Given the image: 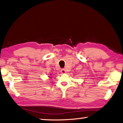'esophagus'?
<instances>
[{"label": "esophagus", "mask_w": 123, "mask_h": 123, "mask_svg": "<svg viewBox=\"0 0 123 123\" xmlns=\"http://www.w3.org/2000/svg\"><path fill=\"white\" fill-rule=\"evenodd\" d=\"M61 73L62 74H65L66 73V70H65V69H62V70H61Z\"/></svg>", "instance_id": "obj_1"}]
</instances>
